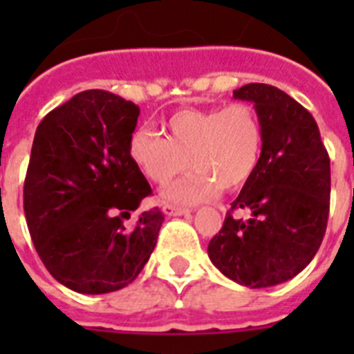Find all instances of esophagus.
I'll use <instances>...</instances> for the list:
<instances>
[{"mask_svg":"<svg viewBox=\"0 0 354 354\" xmlns=\"http://www.w3.org/2000/svg\"><path fill=\"white\" fill-rule=\"evenodd\" d=\"M161 209H163V213L169 216L191 215V209H187V207H178V205H172V204H163L161 205Z\"/></svg>","mask_w":354,"mask_h":354,"instance_id":"obj_1","label":"esophagus"}]
</instances>
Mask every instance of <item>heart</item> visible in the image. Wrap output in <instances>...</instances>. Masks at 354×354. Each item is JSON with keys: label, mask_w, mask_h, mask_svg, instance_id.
Instances as JSON below:
<instances>
[{"label": "heart", "mask_w": 354, "mask_h": 354, "mask_svg": "<svg viewBox=\"0 0 354 354\" xmlns=\"http://www.w3.org/2000/svg\"><path fill=\"white\" fill-rule=\"evenodd\" d=\"M163 136L138 128L128 139V156L150 182H171L189 167L196 172L165 191V198L194 204L218 189L235 191L252 178L261 160L264 133L252 106L185 108L163 121Z\"/></svg>", "instance_id": "obj_1"}]
</instances>
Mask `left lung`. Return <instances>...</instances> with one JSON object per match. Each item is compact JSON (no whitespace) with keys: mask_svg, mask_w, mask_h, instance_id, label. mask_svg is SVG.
<instances>
[{"mask_svg":"<svg viewBox=\"0 0 354 354\" xmlns=\"http://www.w3.org/2000/svg\"><path fill=\"white\" fill-rule=\"evenodd\" d=\"M264 143L261 160L211 239V263L239 285L264 288L292 279L318 252L329 218L330 160L308 110L270 84H246ZM248 210V219L233 217Z\"/></svg>","mask_w":354,"mask_h":354,"instance_id":"left-lung-1","label":"left lung"}]
</instances>
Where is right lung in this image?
<instances>
[{"mask_svg":"<svg viewBox=\"0 0 354 354\" xmlns=\"http://www.w3.org/2000/svg\"><path fill=\"white\" fill-rule=\"evenodd\" d=\"M139 106L104 90L80 91L36 128L24 185L30 239L47 272L80 294L130 285L149 261L163 213L128 156Z\"/></svg>","mask_w":354,"mask_h":354,"instance_id":"right-lung-1","label":"right lung"}]
</instances>
